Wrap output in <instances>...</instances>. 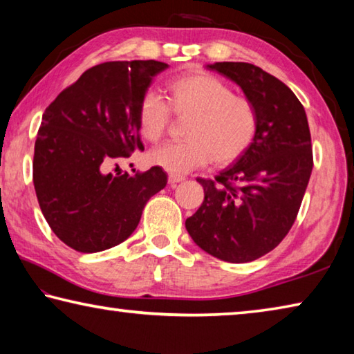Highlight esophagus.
Listing matches in <instances>:
<instances>
[{"label":"esophagus","instance_id":"obj_1","mask_svg":"<svg viewBox=\"0 0 354 354\" xmlns=\"http://www.w3.org/2000/svg\"><path fill=\"white\" fill-rule=\"evenodd\" d=\"M181 181H183L181 176H175V175H170L169 176V184L170 185H176L178 183H181Z\"/></svg>","mask_w":354,"mask_h":354}]
</instances>
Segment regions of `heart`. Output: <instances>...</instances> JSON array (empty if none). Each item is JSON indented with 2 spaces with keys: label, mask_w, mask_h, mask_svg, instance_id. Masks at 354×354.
I'll use <instances>...</instances> for the list:
<instances>
[{
  "label": "heart",
  "mask_w": 354,
  "mask_h": 354,
  "mask_svg": "<svg viewBox=\"0 0 354 354\" xmlns=\"http://www.w3.org/2000/svg\"><path fill=\"white\" fill-rule=\"evenodd\" d=\"M167 100L178 117H190L183 143H169L148 154V162L175 176L200 167L234 162L253 143L259 118L253 101L234 95L231 86L205 71H192L167 84ZM154 93H147L137 111L143 139L158 142L170 123V111Z\"/></svg>",
  "instance_id": "b5f03b06"
}]
</instances>
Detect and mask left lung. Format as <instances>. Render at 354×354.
Returning a JSON list of instances; mask_svg holds the SVG:
<instances>
[{"mask_svg": "<svg viewBox=\"0 0 354 354\" xmlns=\"http://www.w3.org/2000/svg\"><path fill=\"white\" fill-rule=\"evenodd\" d=\"M206 67L242 88L259 127L251 147L215 181L196 179L205 201L185 220V230L217 259L251 262L278 247L297 218L314 165L308 117L284 82L253 64Z\"/></svg>", "mask_w": 354, "mask_h": 354, "instance_id": "1", "label": "left lung"}]
</instances>
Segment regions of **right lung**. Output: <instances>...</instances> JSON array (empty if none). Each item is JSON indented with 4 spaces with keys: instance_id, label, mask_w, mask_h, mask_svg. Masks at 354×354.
<instances>
[{
    "instance_id": "1",
    "label": "right lung",
    "mask_w": 354,
    "mask_h": 354,
    "mask_svg": "<svg viewBox=\"0 0 354 354\" xmlns=\"http://www.w3.org/2000/svg\"><path fill=\"white\" fill-rule=\"evenodd\" d=\"M169 65L117 61L88 68L41 117L34 147V189L53 232L80 253L115 247L133 234L142 211L167 184V173L109 171L143 149L137 111Z\"/></svg>"
}]
</instances>
